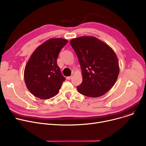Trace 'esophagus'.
<instances>
[{
	"label": "esophagus",
	"instance_id": "34e87169",
	"mask_svg": "<svg viewBox=\"0 0 146 146\" xmlns=\"http://www.w3.org/2000/svg\"><path fill=\"white\" fill-rule=\"evenodd\" d=\"M72 78V76H68V77H67V80H70Z\"/></svg>",
	"mask_w": 146,
	"mask_h": 146
}]
</instances>
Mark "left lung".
I'll use <instances>...</instances> for the list:
<instances>
[{"label": "left lung", "mask_w": 146, "mask_h": 146, "mask_svg": "<svg viewBox=\"0 0 146 146\" xmlns=\"http://www.w3.org/2000/svg\"><path fill=\"white\" fill-rule=\"evenodd\" d=\"M77 54L83 81L77 86L83 95L97 98L111 89L119 72L118 58L106 43L94 36H80L70 41Z\"/></svg>", "instance_id": "1"}]
</instances>
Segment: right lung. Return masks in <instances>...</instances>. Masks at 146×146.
<instances>
[{"label":"right lung","instance_id":"1","mask_svg":"<svg viewBox=\"0 0 146 146\" xmlns=\"http://www.w3.org/2000/svg\"><path fill=\"white\" fill-rule=\"evenodd\" d=\"M68 41L52 38L40 45L30 57L24 70V80L29 92L41 99L56 95L66 78L57 65L58 54Z\"/></svg>","mask_w":146,"mask_h":146}]
</instances>
